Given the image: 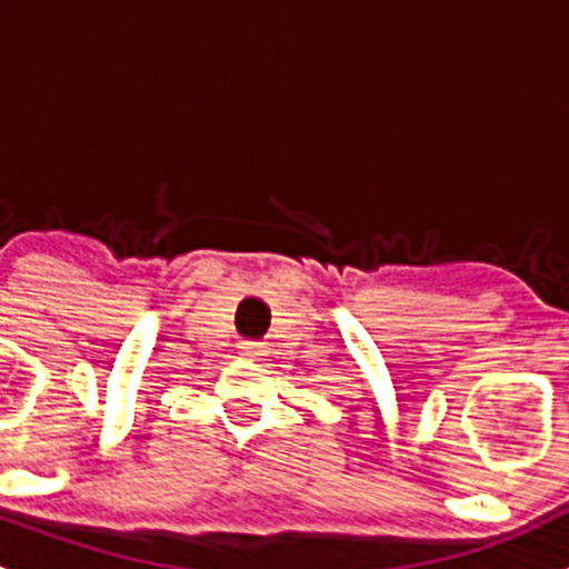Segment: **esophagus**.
I'll return each mask as SVG.
<instances>
[{
    "mask_svg": "<svg viewBox=\"0 0 569 569\" xmlns=\"http://www.w3.org/2000/svg\"><path fill=\"white\" fill-rule=\"evenodd\" d=\"M248 350H253V347H248Z\"/></svg>",
    "mask_w": 569,
    "mask_h": 569,
    "instance_id": "1",
    "label": "esophagus"
}]
</instances>
